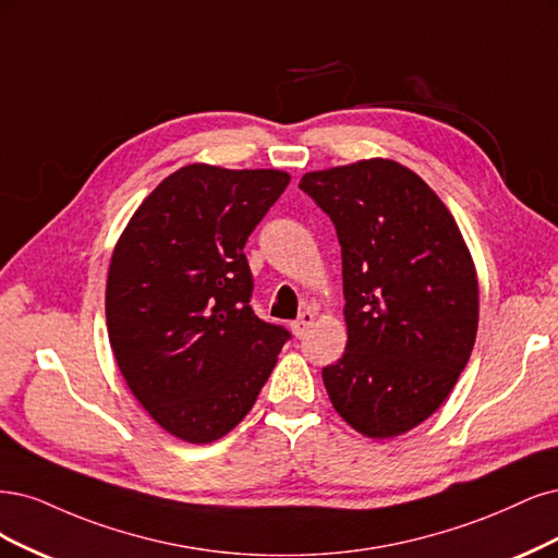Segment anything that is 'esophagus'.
<instances>
[{
  "label": "esophagus",
  "instance_id": "34e87169",
  "mask_svg": "<svg viewBox=\"0 0 558 558\" xmlns=\"http://www.w3.org/2000/svg\"><path fill=\"white\" fill-rule=\"evenodd\" d=\"M313 322H315V311H313V308H303V311H301V315L296 317V322L292 325L294 336H296V338H301L305 331H308V329L313 327Z\"/></svg>",
  "mask_w": 558,
  "mask_h": 558
}]
</instances>
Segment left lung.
I'll return each mask as SVG.
<instances>
[{"instance_id": "1", "label": "left lung", "mask_w": 558, "mask_h": 558, "mask_svg": "<svg viewBox=\"0 0 558 558\" xmlns=\"http://www.w3.org/2000/svg\"><path fill=\"white\" fill-rule=\"evenodd\" d=\"M343 257L348 345L322 368L336 412L375 440L420 426L454 389L475 345L477 271L452 213L393 159L311 171Z\"/></svg>"}]
</instances>
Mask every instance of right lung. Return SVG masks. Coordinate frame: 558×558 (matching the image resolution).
Instances as JSON below:
<instances>
[{"label": "right lung", "instance_id": "1", "mask_svg": "<svg viewBox=\"0 0 558 558\" xmlns=\"http://www.w3.org/2000/svg\"><path fill=\"white\" fill-rule=\"evenodd\" d=\"M290 185L278 169L187 165L120 233L106 327L134 399L167 434L206 445L253 410L290 338L250 308V233Z\"/></svg>", "mask_w": 558, "mask_h": 558}]
</instances>
